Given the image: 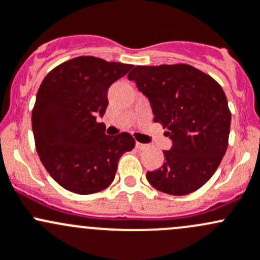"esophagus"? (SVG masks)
<instances>
[{"instance_id":"1","label":"esophagus","mask_w":260,"mask_h":260,"mask_svg":"<svg viewBox=\"0 0 260 260\" xmlns=\"http://www.w3.org/2000/svg\"><path fill=\"white\" fill-rule=\"evenodd\" d=\"M135 146H136V148H138L139 150H144V149H146V148H148V145H146V144L139 143V141H136Z\"/></svg>"}]
</instances>
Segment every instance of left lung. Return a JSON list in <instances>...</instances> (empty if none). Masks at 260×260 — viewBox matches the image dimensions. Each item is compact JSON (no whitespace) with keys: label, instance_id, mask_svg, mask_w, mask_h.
Returning <instances> with one entry per match:
<instances>
[{"label":"left lung","instance_id":"obj_1","mask_svg":"<svg viewBox=\"0 0 260 260\" xmlns=\"http://www.w3.org/2000/svg\"><path fill=\"white\" fill-rule=\"evenodd\" d=\"M127 79L148 96L154 122L167 127L173 140L162 167L146 173L149 183L170 195L202 188L228 148L232 114L224 90L188 63L136 66Z\"/></svg>","mask_w":260,"mask_h":260}]
</instances>
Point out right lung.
Returning a JSON list of instances; mask_svg holds the SVG:
<instances>
[{
    "label": "right lung",
    "instance_id": "add662e5",
    "mask_svg": "<svg viewBox=\"0 0 260 260\" xmlns=\"http://www.w3.org/2000/svg\"><path fill=\"white\" fill-rule=\"evenodd\" d=\"M133 65L80 56L45 76L32 110V131L40 160L53 180L75 194L106 189L122 154L135 140L129 133L105 134L98 121L108 108L109 87Z\"/></svg>",
    "mask_w": 260,
    "mask_h": 260
}]
</instances>
